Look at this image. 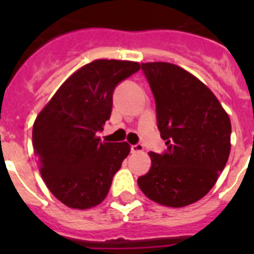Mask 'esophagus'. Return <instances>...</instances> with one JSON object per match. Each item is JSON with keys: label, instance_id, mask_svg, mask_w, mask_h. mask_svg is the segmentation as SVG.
Segmentation results:
<instances>
[{"label": "esophagus", "instance_id": "1", "mask_svg": "<svg viewBox=\"0 0 254 254\" xmlns=\"http://www.w3.org/2000/svg\"><path fill=\"white\" fill-rule=\"evenodd\" d=\"M143 150V146L141 143H136V145H131V152H141Z\"/></svg>", "mask_w": 254, "mask_h": 254}]
</instances>
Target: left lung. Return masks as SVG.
<instances>
[{"instance_id": "8db88e82", "label": "left lung", "mask_w": 254, "mask_h": 254, "mask_svg": "<svg viewBox=\"0 0 254 254\" xmlns=\"http://www.w3.org/2000/svg\"><path fill=\"white\" fill-rule=\"evenodd\" d=\"M141 68L167 150L150 152L151 168L137 179L138 187L155 202L183 207L202 198L225 168L232 123L212 91L186 69L167 62Z\"/></svg>"}]
</instances>
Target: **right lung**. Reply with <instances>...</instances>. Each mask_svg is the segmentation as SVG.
I'll list each match as a JSON object with an SVG mask.
<instances>
[{
  "instance_id": "1",
  "label": "right lung",
  "mask_w": 254,
  "mask_h": 254,
  "mask_svg": "<svg viewBox=\"0 0 254 254\" xmlns=\"http://www.w3.org/2000/svg\"><path fill=\"white\" fill-rule=\"evenodd\" d=\"M140 69L137 62L98 60L69 76L33 126L40 174L68 207L99 205L129 154L127 142H102L98 132L111 118L117 85Z\"/></svg>"
}]
</instances>
